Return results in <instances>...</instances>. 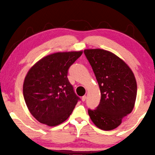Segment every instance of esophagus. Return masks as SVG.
<instances>
[{
    "label": "esophagus",
    "mask_w": 155,
    "mask_h": 155,
    "mask_svg": "<svg viewBox=\"0 0 155 155\" xmlns=\"http://www.w3.org/2000/svg\"><path fill=\"white\" fill-rule=\"evenodd\" d=\"M86 99H87V96H86V95H84L83 97H82V100L83 101H84L86 100Z\"/></svg>",
    "instance_id": "1"
}]
</instances>
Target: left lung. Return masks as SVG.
I'll return each mask as SVG.
<instances>
[{"mask_svg":"<svg viewBox=\"0 0 155 155\" xmlns=\"http://www.w3.org/2000/svg\"><path fill=\"white\" fill-rule=\"evenodd\" d=\"M84 53L101 92L100 104L94 110L88 109V115L99 128L113 130L135 106L137 91L135 75L125 62L110 51L94 49Z\"/></svg>","mask_w":155,"mask_h":155,"instance_id":"8db88e82","label":"left lung"}]
</instances>
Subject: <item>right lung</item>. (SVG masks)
I'll return each instance as SVG.
<instances>
[{
  "label": "right lung",
  "mask_w": 155,
  "mask_h": 155,
  "mask_svg": "<svg viewBox=\"0 0 155 155\" xmlns=\"http://www.w3.org/2000/svg\"><path fill=\"white\" fill-rule=\"evenodd\" d=\"M82 51L58 52L42 58L28 71L23 95L31 115L49 126L64 122L80 100L68 80V68Z\"/></svg>",
  "instance_id": "right-lung-1"
}]
</instances>
